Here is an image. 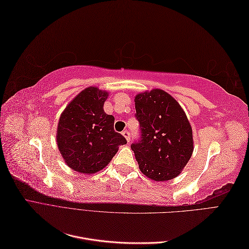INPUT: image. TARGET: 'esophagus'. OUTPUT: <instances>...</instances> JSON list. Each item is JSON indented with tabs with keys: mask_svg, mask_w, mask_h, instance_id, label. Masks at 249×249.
Segmentation results:
<instances>
[{
	"mask_svg": "<svg viewBox=\"0 0 249 249\" xmlns=\"http://www.w3.org/2000/svg\"><path fill=\"white\" fill-rule=\"evenodd\" d=\"M122 134H123V136L126 139V141H127V142H130V139H131V137H130V133L127 132V131H124Z\"/></svg>",
	"mask_w": 249,
	"mask_h": 249,
	"instance_id": "obj_1",
	"label": "esophagus"
}]
</instances>
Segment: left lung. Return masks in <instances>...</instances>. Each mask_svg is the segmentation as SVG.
Here are the masks:
<instances>
[{"label":"left lung","instance_id":"left-lung-1","mask_svg":"<svg viewBox=\"0 0 249 249\" xmlns=\"http://www.w3.org/2000/svg\"><path fill=\"white\" fill-rule=\"evenodd\" d=\"M141 137L131 148L140 171L156 182L177 178L193 154L192 127L180 105L162 89L135 96Z\"/></svg>","mask_w":249,"mask_h":249}]
</instances>
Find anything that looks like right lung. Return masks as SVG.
<instances>
[{
	"instance_id": "right-lung-1",
	"label": "right lung",
	"mask_w": 249,
	"mask_h": 249,
	"mask_svg": "<svg viewBox=\"0 0 249 249\" xmlns=\"http://www.w3.org/2000/svg\"><path fill=\"white\" fill-rule=\"evenodd\" d=\"M109 93L87 87L67 105L59 118L57 145L67 166L91 175L105 168L126 143L114 131V117L104 111Z\"/></svg>"
}]
</instances>
